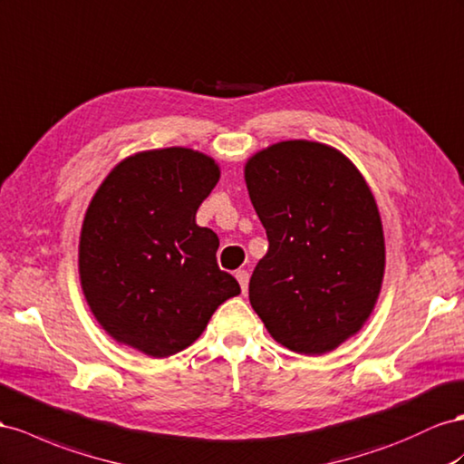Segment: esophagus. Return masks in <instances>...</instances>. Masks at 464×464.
<instances>
[{
    "mask_svg": "<svg viewBox=\"0 0 464 464\" xmlns=\"http://www.w3.org/2000/svg\"><path fill=\"white\" fill-rule=\"evenodd\" d=\"M236 279H237V283H240V286H242V293L246 295L247 293V283H249V273L246 269L236 271Z\"/></svg>",
    "mask_w": 464,
    "mask_h": 464,
    "instance_id": "esophagus-1",
    "label": "esophagus"
}]
</instances>
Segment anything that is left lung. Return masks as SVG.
<instances>
[{
	"label": "left lung",
	"mask_w": 464,
	"mask_h": 464,
	"mask_svg": "<svg viewBox=\"0 0 464 464\" xmlns=\"http://www.w3.org/2000/svg\"><path fill=\"white\" fill-rule=\"evenodd\" d=\"M269 249L249 279V303L291 352L322 355L359 332L381 293L384 236L377 203L337 150L273 144L246 166Z\"/></svg>",
	"instance_id": "left-lung-1"
}]
</instances>
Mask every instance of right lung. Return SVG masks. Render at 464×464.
Here are the masks:
<instances>
[{
    "instance_id": "right-lung-1",
    "label": "right lung",
    "mask_w": 464,
    "mask_h": 464,
    "mask_svg": "<svg viewBox=\"0 0 464 464\" xmlns=\"http://www.w3.org/2000/svg\"><path fill=\"white\" fill-rule=\"evenodd\" d=\"M220 178L189 148L152 150L112 169L85 212L82 289L117 342L152 357L189 347L240 285L217 263L218 236L197 208Z\"/></svg>"
}]
</instances>
